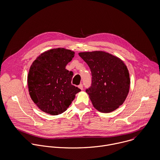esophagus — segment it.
<instances>
[{"label": "esophagus", "mask_w": 160, "mask_h": 160, "mask_svg": "<svg viewBox=\"0 0 160 160\" xmlns=\"http://www.w3.org/2000/svg\"><path fill=\"white\" fill-rule=\"evenodd\" d=\"M78 88H80L81 90H83V84H82V83L80 84V85H78Z\"/></svg>", "instance_id": "1"}]
</instances>
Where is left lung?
Segmentation results:
<instances>
[{"label": "left lung", "instance_id": "left-lung-1", "mask_svg": "<svg viewBox=\"0 0 160 160\" xmlns=\"http://www.w3.org/2000/svg\"><path fill=\"white\" fill-rule=\"evenodd\" d=\"M78 55L91 70L92 83L86 92L93 107L103 113L117 109L125 102L130 89V75L124 62L102 51Z\"/></svg>", "mask_w": 160, "mask_h": 160}]
</instances>
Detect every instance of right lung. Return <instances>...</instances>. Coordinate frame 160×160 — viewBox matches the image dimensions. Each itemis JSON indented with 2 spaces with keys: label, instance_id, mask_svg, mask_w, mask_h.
Masks as SVG:
<instances>
[{
  "label": "right lung",
  "instance_id": "right-lung-1",
  "mask_svg": "<svg viewBox=\"0 0 160 160\" xmlns=\"http://www.w3.org/2000/svg\"><path fill=\"white\" fill-rule=\"evenodd\" d=\"M75 52L57 48L46 51L32 63L27 77L30 96L43 112L57 115L67 110L81 91L72 85L73 73L65 69Z\"/></svg>",
  "mask_w": 160,
  "mask_h": 160
}]
</instances>
